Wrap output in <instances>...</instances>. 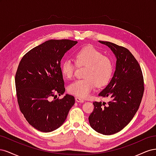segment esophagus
Here are the masks:
<instances>
[{"mask_svg": "<svg viewBox=\"0 0 156 156\" xmlns=\"http://www.w3.org/2000/svg\"><path fill=\"white\" fill-rule=\"evenodd\" d=\"M75 101H76L78 103H83L84 101V100H83V99H81V98H80L79 97L75 98Z\"/></svg>", "mask_w": 156, "mask_h": 156, "instance_id": "34e87169", "label": "esophagus"}]
</instances>
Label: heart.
Wrapping results in <instances>:
<instances>
[{
	"instance_id": "heart-1",
	"label": "heart",
	"mask_w": 156,
	"mask_h": 156,
	"mask_svg": "<svg viewBox=\"0 0 156 156\" xmlns=\"http://www.w3.org/2000/svg\"><path fill=\"white\" fill-rule=\"evenodd\" d=\"M75 62L78 66H87L84 77L68 86L69 93L80 98H86L94 87L105 86L111 79L113 72L112 60L104 56L102 52L92 45H87L77 51L75 54ZM75 64L69 58H66L61 64V73L67 79L72 78Z\"/></svg>"
}]
</instances>
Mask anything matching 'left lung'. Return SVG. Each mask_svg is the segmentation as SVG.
<instances>
[{
	"label": "left lung",
	"instance_id": "left-lung-1",
	"mask_svg": "<svg viewBox=\"0 0 156 156\" xmlns=\"http://www.w3.org/2000/svg\"><path fill=\"white\" fill-rule=\"evenodd\" d=\"M99 42L114 53L116 68L109 83L98 94L110 101L107 103L94 101L88 120L98 133L109 135L123 129L138 111L143 96L144 81L140 66L128 49L109 41Z\"/></svg>",
	"mask_w": 156,
	"mask_h": 156
}]
</instances>
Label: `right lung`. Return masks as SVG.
Instances as JSON below:
<instances>
[{
    "label": "right lung",
    "instance_id": "obj_1",
    "mask_svg": "<svg viewBox=\"0 0 156 156\" xmlns=\"http://www.w3.org/2000/svg\"><path fill=\"white\" fill-rule=\"evenodd\" d=\"M77 44L69 40L46 41L25 54L18 66L15 78L18 104L27 122L38 131L58 129L74 105L73 96L66 94L58 100L56 94L65 92L60 61Z\"/></svg>",
    "mask_w": 156,
    "mask_h": 156
}]
</instances>
